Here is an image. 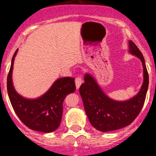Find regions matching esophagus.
Returning <instances> with one entry per match:
<instances>
[{
	"instance_id": "34e87169",
	"label": "esophagus",
	"mask_w": 156,
	"mask_h": 156,
	"mask_svg": "<svg viewBox=\"0 0 156 156\" xmlns=\"http://www.w3.org/2000/svg\"><path fill=\"white\" fill-rule=\"evenodd\" d=\"M75 85H76V87L79 88L80 86H81V84H82L83 82L82 77H81V75H78V76H77L76 78H75Z\"/></svg>"
}]
</instances>
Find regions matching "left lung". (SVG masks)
<instances>
[{
	"label": "left lung",
	"mask_w": 156,
	"mask_h": 156,
	"mask_svg": "<svg viewBox=\"0 0 156 156\" xmlns=\"http://www.w3.org/2000/svg\"><path fill=\"white\" fill-rule=\"evenodd\" d=\"M129 51L140 59L144 66V84L137 95L124 102L111 100L88 74L79 88L88 119L100 131H111L130 125L144 106L149 86V74L142 53L132 41H129Z\"/></svg>",
	"instance_id": "1"
}]
</instances>
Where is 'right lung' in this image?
I'll use <instances>...</instances> for the list:
<instances>
[{"instance_id":"right-lung-1","label":"right lung","mask_w":156,"mask_h":156,"mask_svg":"<svg viewBox=\"0 0 156 156\" xmlns=\"http://www.w3.org/2000/svg\"><path fill=\"white\" fill-rule=\"evenodd\" d=\"M14 53L8 75L7 87L11 105L16 114L26 126L31 130L50 133L58 128L62 120L66 97L75 90V78L70 77L56 80L48 92L36 100L23 98L16 92L12 82Z\"/></svg>"}]
</instances>
